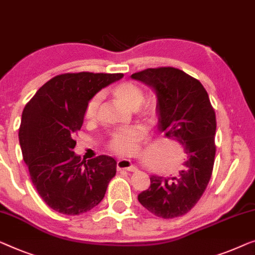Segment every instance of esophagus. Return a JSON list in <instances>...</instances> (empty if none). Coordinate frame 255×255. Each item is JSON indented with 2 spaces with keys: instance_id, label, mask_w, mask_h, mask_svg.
Wrapping results in <instances>:
<instances>
[{
  "instance_id": "34e87169",
  "label": "esophagus",
  "mask_w": 255,
  "mask_h": 255,
  "mask_svg": "<svg viewBox=\"0 0 255 255\" xmlns=\"http://www.w3.org/2000/svg\"><path fill=\"white\" fill-rule=\"evenodd\" d=\"M117 169H119V170H128V171L138 170L135 165L132 163L130 160H128V158H120V160L117 161Z\"/></svg>"
}]
</instances>
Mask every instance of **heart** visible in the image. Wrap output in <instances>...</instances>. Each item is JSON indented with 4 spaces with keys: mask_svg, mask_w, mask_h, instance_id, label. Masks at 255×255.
<instances>
[{
    "mask_svg": "<svg viewBox=\"0 0 255 255\" xmlns=\"http://www.w3.org/2000/svg\"><path fill=\"white\" fill-rule=\"evenodd\" d=\"M114 94L124 106L128 108L139 107L143 100V92L138 85L131 82H125L114 88ZM101 101V95L97 94L88 101L85 109V119L92 121L97 116V112ZM146 134L145 128L141 125H133L128 128H117L110 135V148L119 153L130 152L134 142Z\"/></svg>",
    "mask_w": 255,
    "mask_h": 255,
    "instance_id": "heart-1",
    "label": "heart"
}]
</instances>
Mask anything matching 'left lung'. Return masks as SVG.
I'll use <instances>...</instances> for the list:
<instances>
[{"label": "left lung", "mask_w": 255, "mask_h": 255, "mask_svg": "<svg viewBox=\"0 0 255 255\" xmlns=\"http://www.w3.org/2000/svg\"><path fill=\"white\" fill-rule=\"evenodd\" d=\"M132 79L156 95L157 130L180 143L184 169L177 176L150 175V185L138 195L143 207L162 219L182 216L194 207L212 177L215 158L216 119L199 80L175 68L147 69Z\"/></svg>", "instance_id": "8db88e82"}]
</instances>
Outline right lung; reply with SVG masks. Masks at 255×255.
Wrapping results in <instances>:
<instances>
[{"mask_svg": "<svg viewBox=\"0 0 255 255\" xmlns=\"http://www.w3.org/2000/svg\"><path fill=\"white\" fill-rule=\"evenodd\" d=\"M123 73H64L39 88L23 110L19 143L33 185L50 208L79 215L100 204L117 162L107 155L82 160L73 134L88 101Z\"/></svg>", "mask_w": 255, "mask_h": 255, "instance_id": "1", "label": "right lung"}]
</instances>
